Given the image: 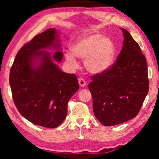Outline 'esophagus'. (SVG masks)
Segmentation results:
<instances>
[{
  "instance_id": "1",
  "label": "esophagus",
  "mask_w": 159,
  "mask_h": 159,
  "mask_svg": "<svg viewBox=\"0 0 159 159\" xmlns=\"http://www.w3.org/2000/svg\"><path fill=\"white\" fill-rule=\"evenodd\" d=\"M78 82H79V84L80 87H85L86 86V82L83 78H80L78 80Z\"/></svg>"
}]
</instances>
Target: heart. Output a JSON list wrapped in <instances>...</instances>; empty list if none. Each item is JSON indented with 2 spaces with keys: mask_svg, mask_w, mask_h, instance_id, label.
Here are the masks:
<instances>
[{
  "mask_svg": "<svg viewBox=\"0 0 159 159\" xmlns=\"http://www.w3.org/2000/svg\"><path fill=\"white\" fill-rule=\"evenodd\" d=\"M71 51L64 54L66 64L71 69L77 68V56L84 59L87 70L94 75L106 72L111 69L116 53L114 42L100 34H93L78 39L71 47Z\"/></svg>",
  "mask_w": 159,
  "mask_h": 159,
  "instance_id": "obj_1",
  "label": "heart"
}]
</instances>
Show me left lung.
<instances>
[{
    "label": "left lung",
    "instance_id": "obj_1",
    "mask_svg": "<svg viewBox=\"0 0 159 159\" xmlns=\"http://www.w3.org/2000/svg\"><path fill=\"white\" fill-rule=\"evenodd\" d=\"M123 32L122 49L111 69L92 77L88 88L94 114L104 126H114L135 117L149 90L145 56L129 32Z\"/></svg>",
    "mask_w": 159,
    "mask_h": 159
}]
</instances>
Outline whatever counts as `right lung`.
I'll return each mask as SVG.
<instances>
[{
	"label": "right lung",
	"instance_id": "add662e5",
	"mask_svg": "<svg viewBox=\"0 0 159 159\" xmlns=\"http://www.w3.org/2000/svg\"><path fill=\"white\" fill-rule=\"evenodd\" d=\"M58 38L54 28L36 35L19 50L10 70V86L19 112L34 125L47 128L64 121L69 99L80 88L77 76L64 72L57 65L63 58Z\"/></svg>",
	"mask_w": 159,
	"mask_h": 159
}]
</instances>
